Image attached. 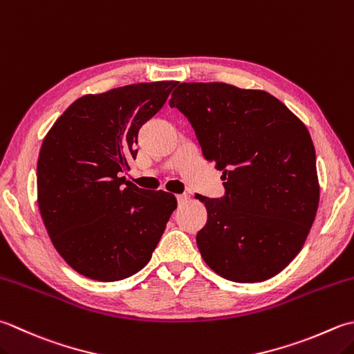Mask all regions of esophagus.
<instances>
[{"instance_id":"34e87169","label":"esophagus","mask_w":354,"mask_h":354,"mask_svg":"<svg viewBox=\"0 0 354 354\" xmlns=\"http://www.w3.org/2000/svg\"><path fill=\"white\" fill-rule=\"evenodd\" d=\"M176 201H178V204L181 205V204H185L187 201H189V196H187V195H176Z\"/></svg>"}]
</instances>
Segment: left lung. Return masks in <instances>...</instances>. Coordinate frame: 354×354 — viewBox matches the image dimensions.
<instances>
[{
	"mask_svg": "<svg viewBox=\"0 0 354 354\" xmlns=\"http://www.w3.org/2000/svg\"><path fill=\"white\" fill-rule=\"evenodd\" d=\"M169 104L223 170L225 196L198 198L207 209L196 234L205 264L233 282L273 278L301 252L319 205L307 127L273 95L225 82H183Z\"/></svg>",
	"mask_w": 354,
	"mask_h": 354,
	"instance_id": "left-lung-1",
	"label": "left lung"
}]
</instances>
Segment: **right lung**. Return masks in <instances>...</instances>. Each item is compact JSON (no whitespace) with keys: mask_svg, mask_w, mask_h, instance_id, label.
<instances>
[{"mask_svg":"<svg viewBox=\"0 0 354 354\" xmlns=\"http://www.w3.org/2000/svg\"><path fill=\"white\" fill-rule=\"evenodd\" d=\"M178 81L140 82L84 95L46 135L37 165L38 207L53 247L75 272L113 282L147 266L176 198L121 176L138 131Z\"/></svg>","mask_w":354,"mask_h":354,"instance_id":"add662e5","label":"right lung"}]
</instances>
